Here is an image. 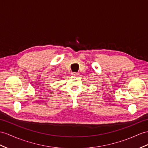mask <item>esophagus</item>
Wrapping results in <instances>:
<instances>
[{
    "label": "esophagus",
    "instance_id": "esophagus-1",
    "mask_svg": "<svg viewBox=\"0 0 148 148\" xmlns=\"http://www.w3.org/2000/svg\"><path fill=\"white\" fill-rule=\"evenodd\" d=\"M72 75H74V76H77V75H78V73H76V72H74V73H72Z\"/></svg>",
    "mask_w": 148,
    "mask_h": 148
}]
</instances>
